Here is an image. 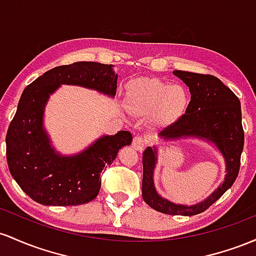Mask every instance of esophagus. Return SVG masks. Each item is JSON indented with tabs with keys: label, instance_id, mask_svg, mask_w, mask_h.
Listing matches in <instances>:
<instances>
[{
	"label": "esophagus",
	"instance_id": "obj_1",
	"mask_svg": "<svg viewBox=\"0 0 256 256\" xmlns=\"http://www.w3.org/2000/svg\"><path fill=\"white\" fill-rule=\"evenodd\" d=\"M146 144H148V142H146L145 138L136 136H134L133 142H132V146H133V148H136V151H142L144 148H145Z\"/></svg>",
	"mask_w": 256,
	"mask_h": 256
}]
</instances>
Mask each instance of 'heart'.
<instances>
[{
  "label": "heart",
  "instance_id": "1",
  "mask_svg": "<svg viewBox=\"0 0 256 256\" xmlns=\"http://www.w3.org/2000/svg\"><path fill=\"white\" fill-rule=\"evenodd\" d=\"M127 96L134 111L142 114L154 112V120L158 123L175 122L188 104V93L182 86L148 77L129 83Z\"/></svg>",
  "mask_w": 256,
  "mask_h": 256
}]
</instances>
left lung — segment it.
<instances>
[{"label": "left lung", "mask_w": 256, "mask_h": 256, "mask_svg": "<svg viewBox=\"0 0 256 256\" xmlns=\"http://www.w3.org/2000/svg\"><path fill=\"white\" fill-rule=\"evenodd\" d=\"M188 87L191 102L185 114L160 136L166 140L197 136L214 142L226 162L225 182L206 200L196 206L174 204L157 194L154 185L156 148H148L142 154V198L151 208L168 215L191 216L206 210L225 194L236 180L244 146L240 102L236 94L218 77L175 70L173 72Z\"/></svg>", "instance_id": "1"}]
</instances>
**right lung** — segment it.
I'll list each match as a JSON object with an SVG mask.
<instances>
[{
    "label": "right lung",
    "mask_w": 256,
    "mask_h": 256,
    "mask_svg": "<svg viewBox=\"0 0 256 256\" xmlns=\"http://www.w3.org/2000/svg\"><path fill=\"white\" fill-rule=\"evenodd\" d=\"M60 84H76L114 96L117 74L112 65L77 62L52 68L28 86L6 136L7 163L22 190L44 206H78L90 202L102 186V172L118 150L130 145L127 130L102 136L82 154L60 156L50 146L42 117L48 98Z\"/></svg>",
    "instance_id": "right-lung-1"
}]
</instances>
